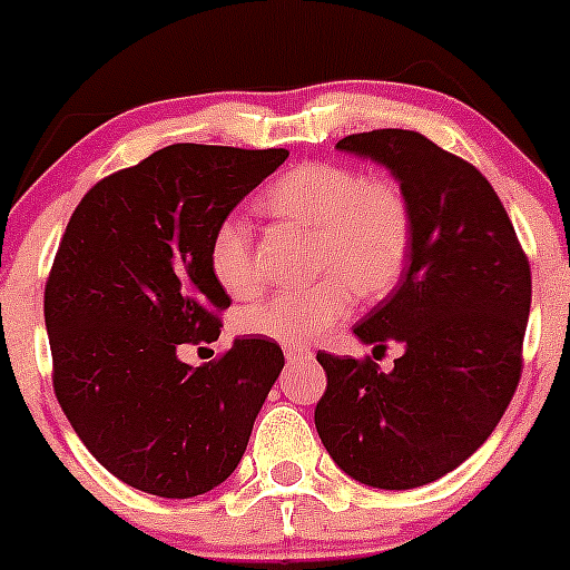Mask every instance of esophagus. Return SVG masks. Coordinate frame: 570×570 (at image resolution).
I'll list each match as a JSON object with an SVG mask.
<instances>
[{
  "label": "esophagus",
  "mask_w": 570,
  "mask_h": 570,
  "mask_svg": "<svg viewBox=\"0 0 570 570\" xmlns=\"http://www.w3.org/2000/svg\"><path fill=\"white\" fill-rule=\"evenodd\" d=\"M284 355L289 364H295V361H303V358H314V353L308 347H292V344H286Z\"/></svg>",
  "instance_id": "obj_1"
}]
</instances>
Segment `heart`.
I'll return each mask as SVG.
<instances>
[{
  "label": "heart",
  "instance_id": "heart-1",
  "mask_svg": "<svg viewBox=\"0 0 570 570\" xmlns=\"http://www.w3.org/2000/svg\"><path fill=\"white\" fill-rule=\"evenodd\" d=\"M258 209L281 223L308 228L303 286L275 292L239 314V327L281 344H312L353 308L355 295L381 301L400 284L413 248V209L392 176H364L342 163L295 165L258 198ZM209 269L234 297L258 289L253 232L239 217H223L209 239Z\"/></svg>",
  "mask_w": 570,
  "mask_h": 570
}]
</instances>
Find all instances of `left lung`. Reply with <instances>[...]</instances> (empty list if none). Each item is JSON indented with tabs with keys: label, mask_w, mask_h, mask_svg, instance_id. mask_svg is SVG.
I'll use <instances>...</instances> for the list:
<instances>
[{
	"label": "left lung",
	"mask_w": 570,
	"mask_h": 570,
	"mask_svg": "<svg viewBox=\"0 0 570 570\" xmlns=\"http://www.w3.org/2000/svg\"><path fill=\"white\" fill-rule=\"evenodd\" d=\"M336 148L386 165L411 200L405 275L355 325L361 342L405 353L392 372L370 355L317 353L327 389L314 424L344 474L407 491L458 469L508 411L524 370L530 258L488 178L419 131H361Z\"/></svg>",
	"instance_id": "obj_1"
}]
</instances>
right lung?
Masks as SVG:
<instances>
[{"mask_svg":"<svg viewBox=\"0 0 570 570\" xmlns=\"http://www.w3.org/2000/svg\"><path fill=\"white\" fill-rule=\"evenodd\" d=\"M286 157L176 142L94 184L68 220L43 292L51 383L90 455L137 491L189 499L220 485L284 370L262 336L204 366L176 350L220 336L232 297L209 239Z\"/></svg>","mask_w":570,"mask_h":570,"instance_id":"1","label":"right lung"}]
</instances>
